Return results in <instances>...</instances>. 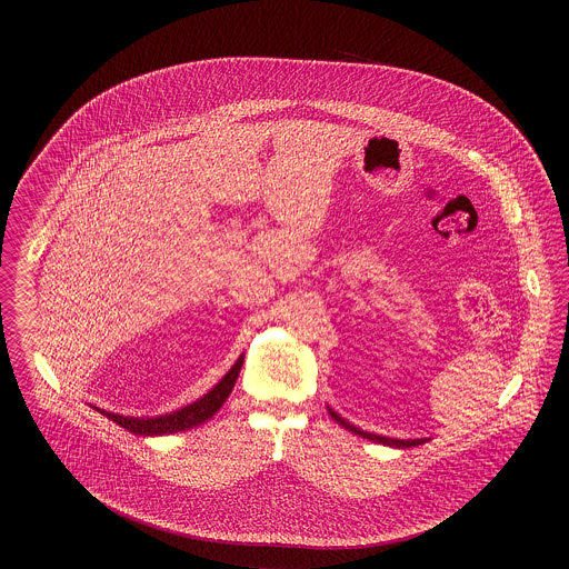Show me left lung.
<instances>
[{
	"label": "left lung",
	"mask_w": 569,
	"mask_h": 569,
	"mask_svg": "<svg viewBox=\"0 0 569 569\" xmlns=\"http://www.w3.org/2000/svg\"><path fill=\"white\" fill-rule=\"evenodd\" d=\"M330 411V416H332V420H337L343 429H348V431H352L353 435H360V437H365V439H369V441H378V443H383V446H392V448H411V446H418V443H425V439H390V437H381V435L376 433H367V431H360V429H356L353 425H350L348 420H343L337 411H332V409H328Z\"/></svg>",
	"instance_id": "1"
}]
</instances>
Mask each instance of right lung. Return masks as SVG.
<instances>
[{"label":"right lung","mask_w":569,"mask_h":569,"mask_svg":"<svg viewBox=\"0 0 569 569\" xmlns=\"http://www.w3.org/2000/svg\"><path fill=\"white\" fill-rule=\"evenodd\" d=\"M241 365H243V356L234 362V367L223 376V379L217 383L209 395H204L202 399H198L191 406L181 407L179 411L158 416V418H132V416H119V413H110V411H102V409H100V413H104L109 420L117 422L119 427H123V429H128L130 433L134 435H170L188 431V429H193V427L207 422L209 418H213L216 411H219V407L226 403L228 395L234 388V381L239 378Z\"/></svg>","instance_id":"right-lung-1"}]
</instances>
